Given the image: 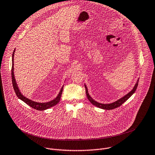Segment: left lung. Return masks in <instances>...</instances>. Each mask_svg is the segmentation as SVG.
<instances>
[{"mask_svg": "<svg viewBox=\"0 0 155 155\" xmlns=\"http://www.w3.org/2000/svg\"><path fill=\"white\" fill-rule=\"evenodd\" d=\"M138 81H139V78L137 80V81L135 85L134 86L133 89L130 92H129L127 94H126V95H124L123 97L121 98L120 99L118 100L117 101H116L114 103H110V104H102V103H98V102L95 101L89 95V94L88 93V90H87V88L86 84H84V86H85V88H86V96H87L88 100H89V101L93 105H94V106H97V107H98L100 109H104V110H112V109H115V108H117V107H120L121 105H122L126 101H127L135 93V92L137 90V88L138 87Z\"/></svg>", "mask_w": 155, "mask_h": 155, "instance_id": "8db88e82", "label": "left lung"}]
</instances>
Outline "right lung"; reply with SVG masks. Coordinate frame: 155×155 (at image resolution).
<instances>
[{
  "mask_svg": "<svg viewBox=\"0 0 155 155\" xmlns=\"http://www.w3.org/2000/svg\"><path fill=\"white\" fill-rule=\"evenodd\" d=\"M15 49L14 50V52L12 53V69H11V77H12V86H13V88L14 90L15 91V93L16 94V95L17 96V97L22 100L23 101H24L26 104H27L28 105H29V106H31L32 108L38 110H45L46 109H48L50 107H52V106H55L59 101L62 94V92H63V86L61 87L59 94H58L57 97L52 100V101H50L49 102L47 103H38V102H35L34 101H32L31 100H29L28 98H27L26 97H24L21 93L20 92L18 86L17 84V83L15 81V79L14 77V52H15Z\"/></svg>",
  "mask_w": 155,
  "mask_h": 155,
  "instance_id": "right-lung-1",
  "label": "right lung"
}]
</instances>
